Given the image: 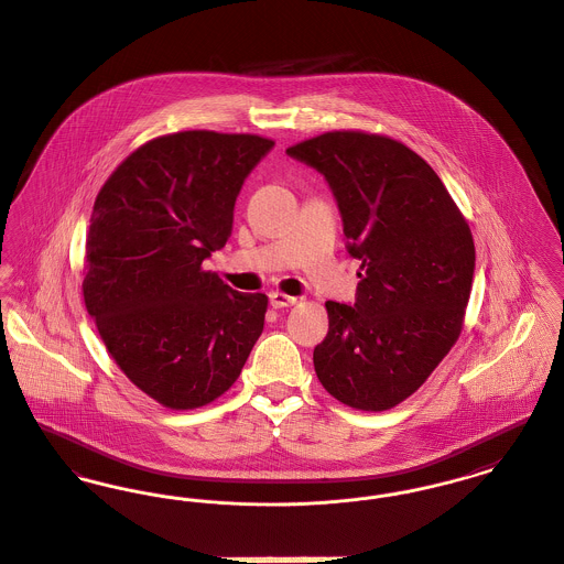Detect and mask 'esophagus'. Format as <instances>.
<instances>
[{
  "label": "esophagus",
  "instance_id": "34e87169",
  "mask_svg": "<svg viewBox=\"0 0 564 564\" xmlns=\"http://www.w3.org/2000/svg\"><path fill=\"white\" fill-rule=\"evenodd\" d=\"M269 303H271L273 307H289V305H295V303H297V297L284 295V293H280V291H273V293H269Z\"/></svg>",
  "mask_w": 564,
  "mask_h": 564
}]
</instances>
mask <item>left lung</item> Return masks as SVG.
I'll use <instances>...</instances> for the list:
<instances>
[{"label":"left lung","mask_w":564,"mask_h":564,"mask_svg":"<svg viewBox=\"0 0 564 564\" xmlns=\"http://www.w3.org/2000/svg\"><path fill=\"white\" fill-rule=\"evenodd\" d=\"M286 153L325 175L348 254L361 261L355 305L325 303L329 332L314 348V370L341 404L389 411L459 338L473 232L434 169L395 139L336 130Z\"/></svg>","instance_id":"8db88e82"}]
</instances>
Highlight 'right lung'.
Returning a JSON list of instances; mask_svg holds the SVG:
<instances>
[{"label":"right lung","mask_w":564,"mask_h":564,"mask_svg":"<svg viewBox=\"0 0 564 564\" xmlns=\"http://www.w3.org/2000/svg\"><path fill=\"white\" fill-rule=\"evenodd\" d=\"M271 148L212 130L158 137L96 196L85 307L119 370L171 411L220 398L263 334V293H237L200 264L225 248L237 194Z\"/></svg>","instance_id":"right-lung-1"}]
</instances>
